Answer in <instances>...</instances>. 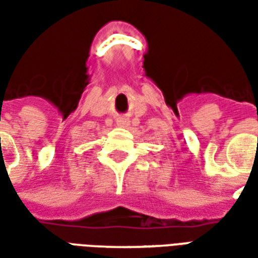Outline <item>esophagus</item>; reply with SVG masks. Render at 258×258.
<instances>
[{"instance_id": "obj_1", "label": "esophagus", "mask_w": 258, "mask_h": 258, "mask_svg": "<svg viewBox=\"0 0 258 258\" xmlns=\"http://www.w3.org/2000/svg\"><path fill=\"white\" fill-rule=\"evenodd\" d=\"M130 124V121L128 120H127V118H118L117 120V125H121V127H125V125H128Z\"/></svg>"}]
</instances>
